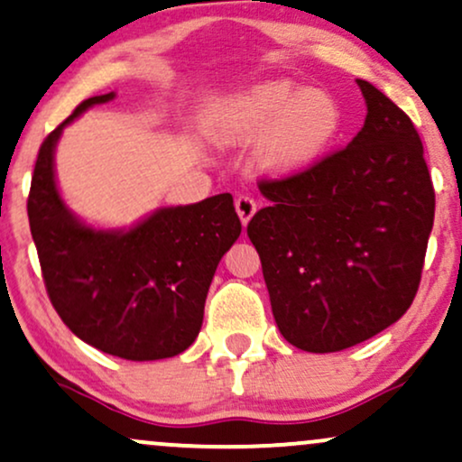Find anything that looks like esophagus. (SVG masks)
<instances>
[{"label": "esophagus", "instance_id": "esophagus-1", "mask_svg": "<svg viewBox=\"0 0 462 462\" xmlns=\"http://www.w3.org/2000/svg\"><path fill=\"white\" fill-rule=\"evenodd\" d=\"M235 207H236V213H238V217H241L243 226H247L249 219L254 217L255 211H258V204H255V200L251 196H238Z\"/></svg>", "mask_w": 462, "mask_h": 462}]
</instances>
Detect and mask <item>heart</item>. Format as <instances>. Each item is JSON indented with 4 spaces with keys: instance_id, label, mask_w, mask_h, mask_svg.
I'll list each match as a JSON object with an SVG mask.
<instances>
[{
    "instance_id": "b5f03b06",
    "label": "heart",
    "mask_w": 462,
    "mask_h": 462,
    "mask_svg": "<svg viewBox=\"0 0 462 462\" xmlns=\"http://www.w3.org/2000/svg\"><path fill=\"white\" fill-rule=\"evenodd\" d=\"M215 125L230 140L262 136V160L277 172H296L318 160L338 127L335 102L319 91H300L273 80L227 100Z\"/></svg>"
}]
</instances>
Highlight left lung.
Instances as JSON below:
<instances>
[{
    "label": "left lung",
    "instance_id": "1",
    "mask_svg": "<svg viewBox=\"0 0 462 462\" xmlns=\"http://www.w3.org/2000/svg\"><path fill=\"white\" fill-rule=\"evenodd\" d=\"M366 119L346 149L262 179L271 204L247 226L274 322L294 347L341 352L411 307L435 219V189L411 119L358 79Z\"/></svg>",
    "mask_w": 462,
    "mask_h": 462
}]
</instances>
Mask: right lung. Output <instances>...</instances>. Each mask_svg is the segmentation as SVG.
Wrapping results in <instances>:
<instances>
[{
	"label": "right lung",
	"mask_w": 462,
	"mask_h": 462,
	"mask_svg": "<svg viewBox=\"0 0 462 462\" xmlns=\"http://www.w3.org/2000/svg\"><path fill=\"white\" fill-rule=\"evenodd\" d=\"M115 93L89 97L44 138L27 198L46 294L63 324L104 354L160 360L196 341L219 260L241 235L230 194L168 207L132 230H93L63 204L52 153L63 127Z\"/></svg>",
	"instance_id": "add662e5"
}]
</instances>
